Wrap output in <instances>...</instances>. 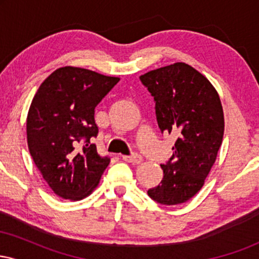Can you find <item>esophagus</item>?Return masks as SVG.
<instances>
[{
    "instance_id": "1",
    "label": "esophagus",
    "mask_w": 259,
    "mask_h": 259,
    "mask_svg": "<svg viewBox=\"0 0 259 259\" xmlns=\"http://www.w3.org/2000/svg\"><path fill=\"white\" fill-rule=\"evenodd\" d=\"M123 159L132 164H140L142 162V157L140 154H132V156H123Z\"/></svg>"
}]
</instances>
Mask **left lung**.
<instances>
[{
	"instance_id": "obj_1",
	"label": "left lung",
	"mask_w": 259,
	"mask_h": 259,
	"mask_svg": "<svg viewBox=\"0 0 259 259\" xmlns=\"http://www.w3.org/2000/svg\"><path fill=\"white\" fill-rule=\"evenodd\" d=\"M156 101L162 133L178 136L173 157L160 164L163 179L147 191L165 206L197 194L214 164L224 135V112L215 88L191 65L178 62L140 76Z\"/></svg>"
}]
</instances>
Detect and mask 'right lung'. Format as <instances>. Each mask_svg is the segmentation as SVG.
<instances>
[{
  "instance_id": "1",
  "label": "right lung",
  "mask_w": 259,
  "mask_h": 259,
  "mask_svg": "<svg viewBox=\"0 0 259 259\" xmlns=\"http://www.w3.org/2000/svg\"><path fill=\"white\" fill-rule=\"evenodd\" d=\"M84 69L62 67L47 76L26 117V140L35 165L47 185L64 200L88 197L109 164L90 139L99 127L95 107L119 81Z\"/></svg>"
}]
</instances>
